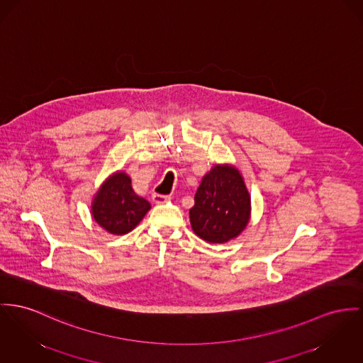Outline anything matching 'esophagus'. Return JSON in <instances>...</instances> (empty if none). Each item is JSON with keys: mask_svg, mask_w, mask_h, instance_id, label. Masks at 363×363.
<instances>
[{"mask_svg": "<svg viewBox=\"0 0 363 363\" xmlns=\"http://www.w3.org/2000/svg\"><path fill=\"white\" fill-rule=\"evenodd\" d=\"M151 199H152V202H155V203H164V202H167L168 199H170V196L169 195L154 193L151 195Z\"/></svg>", "mask_w": 363, "mask_h": 363, "instance_id": "1", "label": "esophagus"}]
</instances>
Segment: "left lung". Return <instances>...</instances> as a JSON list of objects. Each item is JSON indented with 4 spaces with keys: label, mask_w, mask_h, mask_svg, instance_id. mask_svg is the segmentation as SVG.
I'll return each instance as SVG.
<instances>
[{
    "label": "left lung",
    "mask_w": 363,
    "mask_h": 363,
    "mask_svg": "<svg viewBox=\"0 0 363 363\" xmlns=\"http://www.w3.org/2000/svg\"><path fill=\"white\" fill-rule=\"evenodd\" d=\"M194 201L193 231L209 243L238 237L250 218V196L241 173L228 165H216L203 176Z\"/></svg>",
    "instance_id": "1"
}]
</instances>
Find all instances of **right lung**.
Returning <instances> with one entry per match:
<instances>
[{
  "label": "right lung",
  "instance_id": "right-lung-1",
  "mask_svg": "<svg viewBox=\"0 0 363 363\" xmlns=\"http://www.w3.org/2000/svg\"><path fill=\"white\" fill-rule=\"evenodd\" d=\"M150 208V202L133 191L130 177L120 172L107 179L97 191L92 215L106 231L123 235L142 221Z\"/></svg>",
  "mask_w": 363,
  "mask_h": 363
}]
</instances>
